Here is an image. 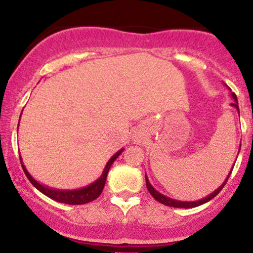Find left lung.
Wrapping results in <instances>:
<instances>
[{
  "instance_id": "1",
  "label": "left lung",
  "mask_w": 253,
  "mask_h": 253,
  "mask_svg": "<svg viewBox=\"0 0 253 253\" xmlns=\"http://www.w3.org/2000/svg\"><path fill=\"white\" fill-rule=\"evenodd\" d=\"M223 84H225V83H223ZM225 85L227 86V84H225ZM227 88H228V86H227ZM228 89H229V88H228ZM231 96H232V98H233V100H234L233 102L231 103V106L234 107V108H236V109L238 110V113H239V106H238V100H237L236 94H234V92H231ZM240 146H242V145H240ZM240 146H239V151H240ZM238 153H239V152H238ZM233 167H234V165H233ZM233 167H232V169H231V171H229V173L227 175V177H226L225 181H223L222 184L220 185V187L217 188V189L214 190L213 193L210 194V195H207L206 197H203V199L197 200V201H179V200L171 199V197L165 196V195H163V194H162V193H159L158 190H156L155 188L152 187V184H151V183H150L149 178H147L146 175H145V179H146V187H147V189H149L150 194L153 196V199L157 200V201H158V202L163 203V205H165V206H169V207H175V208H194V207H197V206L203 205V203L211 201V199H214V197H215V196L217 195V194H219L220 191H221V189L223 188V185H225L226 182H227L229 175H231L232 170H233Z\"/></svg>"
}]
</instances>
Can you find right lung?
<instances>
[{"label":"right lung","mask_w":253,"mask_h":253,"mask_svg":"<svg viewBox=\"0 0 253 253\" xmlns=\"http://www.w3.org/2000/svg\"><path fill=\"white\" fill-rule=\"evenodd\" d=\"M20 123V121H19ZM124 149L119 150L114 156L110 157V159L107 162L106 167H104L103 172L101 173V176L98 177L95 182L90 183L89 185L83 188H78V189H72V190H62V189H56V188H51L47 187V185H43L40 182H38L36 178H33L28 170L26 169V167L24 165V162H22L21 156H20V162H21L22 169H24L26 176L27 178L30 179V182L34 187L37 188L40 193H42L43 195H46L50 199L54 200V201L60 202V203H66V205H84V203H88L96 200L98 196L101 195L102 193L104 184H106V179H107V175H108V171L112 167V164L114 163L115 159L118 158L119 156L123 153Z\"/></svg>","instance_id":"add662e5"}]
</instances>
